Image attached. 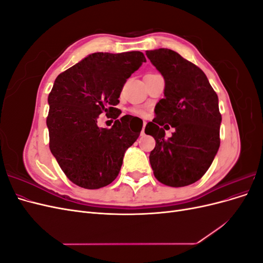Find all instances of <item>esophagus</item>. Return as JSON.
Here are the masks:
<instances>
[{
    "instance_id": "esophagus-1",
    "label": "esophagus",
    "mask_w": 263,
    "mask_h": 263,
    "mask_svg": "<svg viewBox=\"0 0 263 263\" xmlns=\"http://www.w3.org/2000/svg\"><path fill=\"white\" fill-rule=\"evenodd\" d=\"M146 122H144L142 123V129H141V133H140V135L142 136V135H145V127H146Z\"/></svg>"
}]
</instances>
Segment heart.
<instances>
[{"instance_id": "b5f03b06", "label": "heart", "mask_w": 263, "mask_h": 263, "mask_svg": "<svg viewBox=\"0 0 263 263\" xmlns=\"http://www.w3.org/2000/svg\"><path fill=\"white\" fill-rule=\"evenodd\" d=\"M130 113L141 116V115L146 114V110L144 108H140V107H134V108H130Z\"/></svg>"}]
</instances>
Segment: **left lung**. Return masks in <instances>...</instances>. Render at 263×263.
<instances>
[{"label": "left lung", "instance_id": "left-lung-1", "mask_svg": "<svg viewBox=\"0 0 263 263\" xmlns=\"http://www.w3.org/2000/svg\"><path fill=\"white\" fill-rule=\"evenodd\" d=\"M165 81L164 99L156 105V117L145 133L156 140L149 161L156 179L180 187L200 180L209 170L219 145L221 115L217 94L203 71L171 49L146 51ZM165 122L176 128L164 138Z\"/></svg>", "mask_w": 263, "mask_h": 263}]
</instances>
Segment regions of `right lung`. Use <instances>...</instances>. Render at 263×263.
Wrapping results in <instances>:
<instances>
[{
  "instance_id": "obj_1",
  "label": "right lung",
  "mask_w": 263,
  "mask_h": 263,
  "mask_svg": "<svg viewBox=\"0 0 263 263\" xmlns=\"http://www.w3.org/2000/svg\"><path fill=\"white\" fill-rule=\"evenodd\" d=\"M146 62L140 51L95 52L63 71L48 97L51 154L76 185L94 190L118 176L126 149L139 137L136 117L115 106L123 86ZM105 111L117 121L112 129H100L97 117Z\"/></svg>"
}]
</instances>
